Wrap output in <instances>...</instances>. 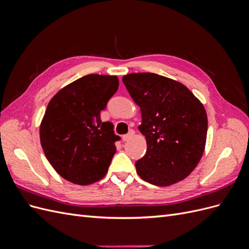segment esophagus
I'll use <instances>...</instances> for the list:
<instances>
[{"mask_svg": "<svg viewBox=\"0 0 249 249\" xmlns=\"http://www.w3.org/2000/svg\"><path fill=\"white\" fill-rule=\"evenodd\" d=\"M134 135H135V132L134 131H130L126 135H124V136H123V141L130 140L134 136Z\"/></svg>", "mask_w": 249, "mask_h": 249, "instance_id": "esophagus-1", "label": "esophagus"}]
</instances>
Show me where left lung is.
Masks as SVG:
<instances>
[{"mask_svg":"<svg viewBox=\"0 0 249 249\" xmlns=\"http://www.w3.org/2000/svg\"><path fill=\"white\" fill-rule=\"evenodd\" d=\"M123 82L140 108L139 132L146 154L135 163L139 177L160 187L186 178L205 152L208 116L184 84L152 72L129 73Z\"/></svg>","mask_w":249,"mask_h":249,"instance_id":"8db88e82","label":"left lung"}]
</instances>
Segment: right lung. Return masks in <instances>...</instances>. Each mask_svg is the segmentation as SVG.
<instances>
[{
	"label": "right lung",
	"mask_w": 249,
	"mask_h": 249,
	"mask_svg": "<svg viewBox=\"0 0 249 249\" xmlns=\"http://www.w3.org/2000/svg\"><path fill=\"white\" fill-rule=\"evenodd\" d=\"M118 85L116 76L87 74L49 102L39 126L41 146L53 168L72 184L90 185L107 175L119 137L100 114Z\"/></svg>",
	"instance_id": "add662e5"
}]
</instances>
